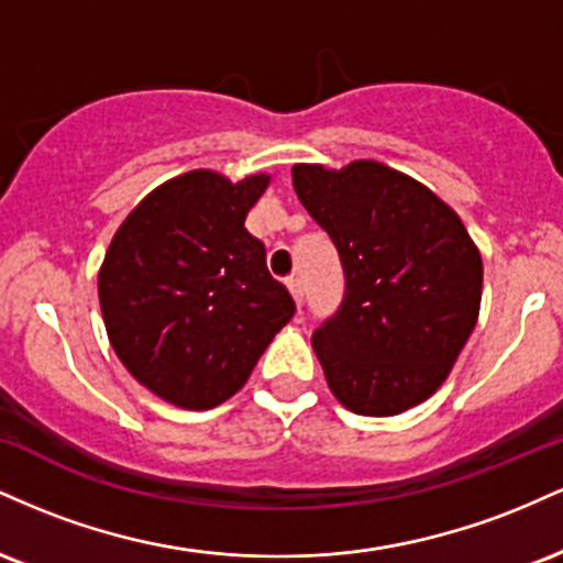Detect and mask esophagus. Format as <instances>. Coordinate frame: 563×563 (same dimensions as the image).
I'll return each instance as SVG.
<instances>
[{"label": "esophagus", "mask_w": 563, "mask_h": 563, "mask_svg": "<svg viewBox=\"0 0 563 563\" xmlns=\"http://www.w3.org/2000/svg\"><path fill=\"white\" fill-rule=\"evenodd\" d=\"M286 286L290 290V296H294V301L301 307V301H303V283H301V277H288Z\"/></svg>", "instance_id": "1"}]
</instances>
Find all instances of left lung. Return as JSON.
<instances>
[{"instance_id":"obj_1","label":"left lung","mask_w":563,"mask_h":563,"mask_svg":"<svg viewBox=\"0 0 563 563\" xmlns=\"http://www.w3.org/2000/svg\"><path fill=\"white\" fill-rule=\"evenodd\" d=\"M290 174L346 277L339 312L312 333L333 397L373 418L421 405L479 318V249L437 192L378 161L296 164Z\"/></svg>"}]
</instances>
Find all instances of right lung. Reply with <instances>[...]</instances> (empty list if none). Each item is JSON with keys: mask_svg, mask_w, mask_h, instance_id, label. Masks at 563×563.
<instances>
[{"mask_svg": "<svg viewBox=\"0 0 563 563\" xmlns=\"http://www.w3.org/2000/svg\"><path fill=\"white\" fill-rule=\"evenodd\" d=\"M269 174L230 183L192 169L132 209L97 275L108 339L124 367L164 402L222 405L296 307L267 269L245 217Z\"/></svg>", "mask_w": 563, "mask_h": 563, "instance_id": "add662e5", "label": "right lung"}]
</instances>
